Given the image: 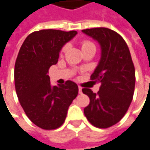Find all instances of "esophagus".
<instances>
[{
    "instance_id": "obj_1",
    "label": "esophagus",
    "mask_w": 150,
    "mask_h": 150,
    "mask_svg": "<svg viewBox=\"0 0 150 150\" xmlns=\"http://www.w3.org/2000/svg\"><path fill=\"white\" fill-rule=\"evenodd\" d=\"M79 94L82 93V88H81L80 86H79Z\"/></svg>"
}]
</instances>
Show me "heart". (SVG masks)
<instances>
[{"mask_svg":"<svg viewBox=\"0 0 150 150\" xmlns=\"http://www.w3.org/2000/svg\"><path fill=\"white\" fill-rule=\"evenodd\" d=\"M94 45V44L93 42H91L89 40H83L81 42V47H82V50H84L87 48H88L90 46ZM68 50V45H65L62 48V50H61V54H63L65 53Z\"/></svg>","mask_w":150,"mask_h":150,"instance_id":"obj_1","label":"heart"}]
</instances>
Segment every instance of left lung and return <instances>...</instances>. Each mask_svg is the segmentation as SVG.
<instances>
[{
    "instance_id": "1",
    "label": "left lung",
    "mask_w": 150,
    "mask_h": 150,
    "mask_svg": "<svg viewBox=\"0 0 150 150\" xmlns=\"http://www.w3.org/2000/svg\"><path fill=\"white\" fill-rule=\"evenodd\" d=\"M82 31L97 40L101 48L100 62L90 77L100 83V90L95 93L83 88L90 99L83 112L93 126L108 128L122 119L132 100L136 83L133 62L127 43L116 31L106 28Z\"/></svg>"
}]
</instances>
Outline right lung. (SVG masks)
Here are the masks:
<instances>
[{"label": "right lung", "mask_w": 150, "mask_h": 150, "mask_svg": "<svg viewBox=\"0 0 150 150\" xmlns=\"http://www.w3.org/2000/svg\"><path fill=\"white\" fill-rule=\"evenodd\" d=\"M77 31L40 30L28 35L21 46L14 66L17 96L28 119L45 130L61 127L79 88L71 80L52 87L49 69L57 64L59 52Z\"/></svg>", "instance_id": "1"}]
</instances>
